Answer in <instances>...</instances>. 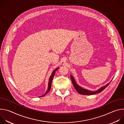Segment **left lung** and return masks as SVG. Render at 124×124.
<instances>
[{"label": "left lung", "mask_w": 124, "mask_h": 124, "mask_svg": "<svg viewBox=\"0 0 124 124\" xmlns=\"http://www.w3.org/2000/svg\"><path fill=\"white\" fill-rule=\"evenodd\" d=\"M70 78H71L73 84L75 88L76 89V90L77 91V92L79 94H81V95H93V94H95L97 93H99L102 92L106 87H108V84L110 83V82L109 83H108L106 85L100 88L99 89H98L96 91H91L88 90L87 89H84V88H82L81 87L79 86L77 84V83L76 82L74 78L72 76H70Z\"/></svg>", "instance_id": "left-lung-1"}]
</instances>
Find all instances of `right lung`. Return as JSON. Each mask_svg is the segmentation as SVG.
Here are the masks:
<instances>
[{"mask_svg": "<svg viewBox=\"0 0 124 124\" xmlns=\"http://www.w3.org/2000/svg\"><path fill=\"white\" fill-rule=\"evenodd\" d=\"M58 68H57L56 69H55L54 70V72H52V75H51V76H50V77L49 78V81H48V88H47V91H46V93L45 94H44L43 96H40V97H44V96H45L50 90V89H51V82H52V79H53V78H54V74H55V72H56V70L58 69Z\"/></svg>", "mask_w": 124, "mask_h": 124, "instance_id": "add662e5", "label": "right lung"}]
</instances>
